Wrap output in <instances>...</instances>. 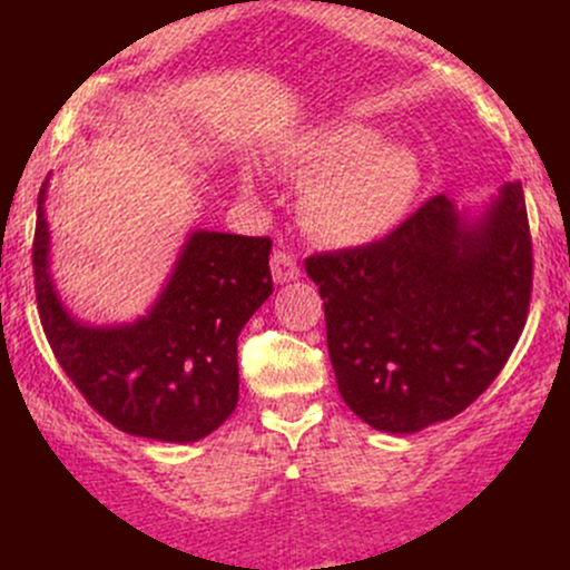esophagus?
Instances as JSON below:
<instances>
[{
	"label": "esophagus",
	"instance_id": "34e87169",
	"mask_svg": "<svg viewBox=\"0 0 570 570\" xmlns=\"http://www.w3.org/2000/svg\"><path fill=\"white\" fill-rule=\"evenodd\" d=\"M271 273L276 284H286V281L299 278V265L289 252H273L271 257Z\"/></svg>",
	"mask_w": 570,
	"mask_h": 570
}]
</instances>
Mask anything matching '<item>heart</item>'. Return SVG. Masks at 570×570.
<instances>
[{
	"instance_id": "obj_1",
	"label": "heart",
	"mask_w": 570,
	"mask_h": 570,
	"mask_svg": "<svg viewBox=\"0 0 570 570\" xmlns=\"http://www.w3.org/2000/svg\"><path fill=\"white\" fill-rule=\"evenodd\" d=\"M286 168L311 176L299 212L316 238L358 246L381 238L407 214L421 187V158L410 144L381 141L375 128L340 122L303 136L284 153ZM252 193L254 179L244 174Z\"/></svg>"
}]
</instances>
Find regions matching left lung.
Returning a JSON list of instances; mask_svg holds the SVG:
<instances>
[{"mask_svg":"<svg viewBox=\"0 0 570 570\" xmlns=\"http://www.w3.org/2000/svg\"><path fill=\"white\" fill-rule=\"evenodd\" d=\"M343 402L377 431L415 434L474 402L512 356L533 289L520 181L469 222L444 195L367 246L313 254Z\"/></svg>","mask_w":570,"mask_h":570,"instance_id":"8db88e82","label":"left lung"}]
</instances>
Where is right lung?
I'll use <instances>...</instances> for the list:
<instances>
[{
    "label": "right lung",
    "instance_id": "add662e5",
    "mask_svg": "<svg viewBox=\"0 0 570 570\" xmlns=\"http://www.w3.org/2000/svg\"><path fill=\"white\" fill-rule=\"evenodd\" d=\"M39 189L31 263L39 322L58 364L98 415L126 434L198 442L238 404V335L273 294L271 238L195 230L158 303L134 324L88 326L58 299Z\"/></svg>",
    "mask_w": 570,
    "mask_h": 570
}]
</instances>
